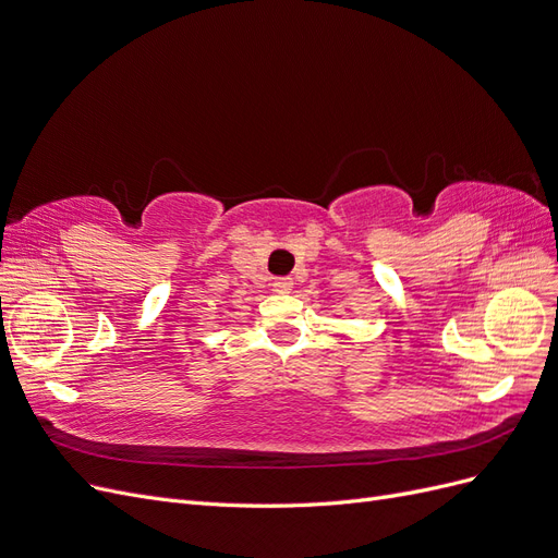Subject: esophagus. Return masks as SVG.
Instances as JSON below:
<instances>
[{"label": "esophagus", "instance_id": "obj_1", "mask_svg": "<svg viewBox=\"0 0 558 558\" xmlns=\"http://www.w3.org/2000/svg\"><path fill=\"white\" fill-rule=\"evenodd\" d=\"M292 287H294V280H292V278H276V280H274V290H276L278 294L292 292Z\"/></svg>", "mask_w": 558, "mask_h": 558}]
</instances>
